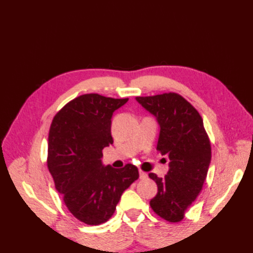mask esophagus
I'll use <instances>...</instances> for the list:
<instances>
[{"label":"esophagus","mask_w":253,"mask_h":253,"mask_svg":"<svg viewBox=\"0 0 253 253\" xmlns=\"http://www.w3.org/2000/svg\"><path fill=\"white\" fill-rule=\"evenodd\" d=\"M139 177H140V179L141 180H143V179H147V177H148V174H147V173L146 172H143V171H139Z\"/></svg>","instance_id":"34e87169"}]
</instances>
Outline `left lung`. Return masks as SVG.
I'll return each instance as SVG.
<instances>
[{
    "instance_id": "obj_1",
    "label": "left lung",
    "mask_w": 253,
    "mask_h": 253,
    "mask_svg": "<svg viewBox=\"0 0 253 253\" xmlns=\"http://www.w3.org/2000/svg\"><path fill=\"white\" fill-rule=\"evenodd\" d=\"M136 100L157 118L160 126L157 150L170 160L165 177L149 173L158 186L150 206L161 218L181 221L201 193L211 163V141L202 116L176 93L137 96Z\"/></svg>"
}]
</instances>
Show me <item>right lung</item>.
Here are the masks:
<instances>
[{"label": "right lung", "mask_w": 253, "mask_h": 253, "mask_svg": "<svg viewBox=\"0 0 253 253\" xmlns=\"http://www.w3.org/2000/svg\"><path fill=\"white\" fill-rule=\"evenodd\" d=\"M128 98L84 94L53 117L48 137L47 165L69 211L86 225L111 218L123 192L139 177L137 167H104L102 150L113 143V113Z\"/></svg>", "instance_id": "add662e5"}]
</instances>
